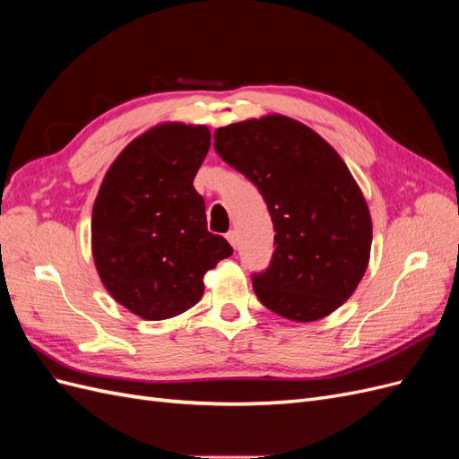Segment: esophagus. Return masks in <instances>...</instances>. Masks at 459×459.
Wrapping results in <instances>:
<instances>
[{
    "label": "esophagus",
    "mask_w": 459,
    "mask_h": 459,
    "mask_svg": "<svg viewBox=\"0 0 459 459\" xmlns=\"http://www.w3.org/2000/svg\"><path fill=\"white\" fill-rule=\"evenodd\" d=\"M226 239L230 241V245L235 248V247H238V231H235V230H230L228 233H226Z\"/></svg>",
    "instance_id": "34e87169"
}]
</instances>
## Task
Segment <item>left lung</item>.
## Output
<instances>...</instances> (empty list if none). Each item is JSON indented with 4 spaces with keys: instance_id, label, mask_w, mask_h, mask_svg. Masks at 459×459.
Here are the masks:
<instances>
[{
    "instance_id": "obj_1",
    "label": "left lung",
    "mask_w": 459,
    "mask_h": 459,
    "mask_svg": "<svg viewBox=\"0 0 459 459\" xmlns=\"http://www.w3.org/2000/svg\"><path fill=\"white\" fill-rule=\"evenodd\" d=\"M214 149L258 187L273 221L272 262L253 275L258 300L300 324L335 312L371 251L369 208L339 152L283 115L218 128Z\"/></svg>"
}]
</instances>
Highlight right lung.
Masks as SVG:
<instances>
[{"label": "right lung", "mask_w": 459, "mask_h": 459, "mask_svg": "<svg viewBox=\"0 0 459 459\" xmlns=\"http://www.w3.org/2000/svg\"><path fill=\"white\" fill-rule=\"evenodd\" d=\"M211 149L206 126L164 122L130 142L110 164L91 212V253L108 295L143 319L189 310L203 277L231 256L206 230L193 187Z\"/></svg>", "instance_id": "right-lung-1"}]
</instances>
